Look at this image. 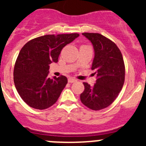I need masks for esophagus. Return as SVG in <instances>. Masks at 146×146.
Listing matches in <instances>:
<instances>
[{"mask_svg":"<svg viewBox=\"0 0 146 146\" xmlns=\"http://www.w3.org/2000/svg\"><path fill=\"white\" fill-rule=\"evenodd\" d=\"M68 81H69V82H71V83H72V82H76V80L74 79V78H72V77H70V78H69L68 79Z\"/></svg>","mask_w":146,"mask_h":146,"instance_id":"1","label":"esophagus"}]
</instances>
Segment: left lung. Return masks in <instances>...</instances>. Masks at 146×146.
I'll list each match as a JSON object with an SVG mask.
<instances>
[{"label": "left lung", "instance_id": "1", "mask_svg": "<svg viewBox=\"0 0 146 146\" xmlns=\"http://www.w3.org/2000/svg\"><path fill=\"white\" fill-rule=\"evenodd\" d=\"M92 43L94 58L91 69L95 70L97 80L91 87L83 82L84 91L80 100L94 110L108 108L116 99L124 83L125 66L123 56L117 45L102 34L83 33Z\"/></svg>", "mask_w": 146, "mask_h": 146}]
</instances>
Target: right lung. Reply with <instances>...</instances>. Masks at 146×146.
<instances>
[{
	"label": "right lung",
	"instance_id": "right-lung-1",
	"mask_svg": "<svg viewBox=\"0 0 146 146\" xmlns=\"http://www.w3.org/2000/svg\"><path fill=\"white\" fill-rule=\"evenodd\" d=\"M79 36L45 35L23 46L15 62L14 82L18 94L28 105L44 110L57 102L68 80L63 75L50 78V64L57 63L62 49Z\"/></svg>",
	"mask_w": 146,
	"mask_h": 146
}]
</instances>
